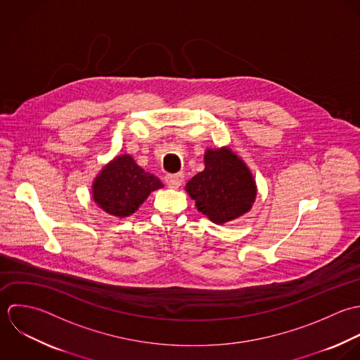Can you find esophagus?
Wrapping results in <instances>:
<instances>
[{
  "label": "esophagus",
  "instance_id": "34e87169",
  "mask_svg": "<svg viewBox=\"0 0 360 360\" xmlns=\"http://www.w3.org/2000/svg\"><path fill=\"white\" fill-rule=\"evenodd\" d=\"M165 182L168 185V188L171 189H178L182 182H184V174L179 172V174H172V175H167L165 176Z\"/></svg>",
  "mask_w": 360,
  "mask_h": 360
}]
</instances>
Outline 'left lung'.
I'll list each match as a JSON object with an SVG mask.
<instances>
[{
  "instance_id": "obj_1",
  "label": "left lung",
  "mask_w": 360,
  "mask_h": 360,
  "mask_svg": "<svg viewBox=\"0 0 360 360\" xmlns=\"http://www.w3.org/2000/svg\"><path fill=\"white\" fill-rule=\"evenodd\" d=\"M198 210L222 225L250 212L257 185L246 162L229 147H207L205 169L185 186Z\"/></svg>"
}]
</instances>
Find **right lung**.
Segmentation results:
<instances>
[{"mask_svg": "<svg viewBox=\"0 0 360 360\" xmlns=\"http://www.w3.org/2000/svg\"><path fill=\"white\" fill-rule=\"evenodd\" d=\"M161 188V181L146 172L132 155L120 154L93 179L91 198L107 214L125 218L138 212L148 195Z\"/></svg>", "mask_w": 360, "mask_h": 360, "instance_id": "add662e5", "label": "right lung"}]
</instances>
